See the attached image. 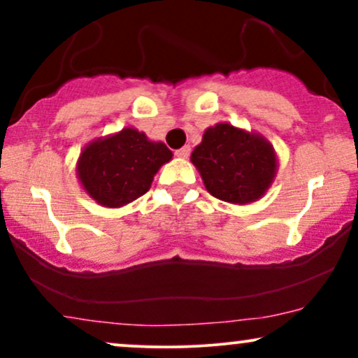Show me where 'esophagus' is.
Here are the masks:
<instances>
[{
  "instance_id": "obj_1",
  "label": "esophagus",
  "mask_w": 358,
  "mask_h": 358,
  "mask_svg": "<svg viewBox=\"0 0 358 358\" xmlns=\"http://www.w3.org/2000/svg\"><path fill=\"white\" fill-rule=\"evenodd\" d=\"M175 155L178 156V158H188V156H190V146H183V148H180V150H176L175 151Z\"/></svg>"
}]
</instances>
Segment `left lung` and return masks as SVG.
Returning <instances> with one entry per match:
<instances>
[{
    "instance_id": "8db88e82",
    "label": "left lung",
    "mask_w": 358,
    "mask_h": 358,
    "mask_svg": "<svg viewBox=\"0 0 358 358\" xmlns=\"http://www.w3.org/2000/svg\"><path fill=\"white\" fill-rule=\"evenodd\" d=\"M190 162L210 195L236 205L262 199L278 171V155L268 139L229 122L205 129Z\"/></svg>"
}]
</instances>
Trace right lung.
Here are the masks:
<instances>
[{
	"label": "right lung",
	"instance_id": "1",
	"mask_svg": "<svg viewBox=\"0 0 358 358\" xmlns=\"http://www.w3.org/2000/svg\"><path fill=\"white\" fill-rule=\"evenodd\" d=\"M173 153L162 141L124 127L90 141L77 159V178L96 203L119 208L145 195L155 175Z\"/></svg>",
	"mask_w": 358,
	"mask_h": 358
}]
</instances>
